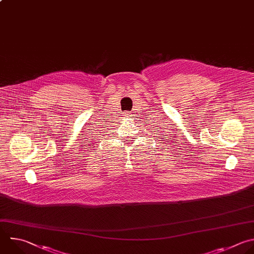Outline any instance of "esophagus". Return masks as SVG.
<instances>
[{
    "label": "esophagus",
    "instance_id": "34e87169",
    "mask_svg": "<svg viewBox=\"0 0 254 254\" xmlns=\"http://www.w3.org/2000/svg\"><path fill=\"white\" fill-rule=\"evenodd\" d=\"M124 117H125L126 119H128V118H130L131 116H130L129 113H125V114H124Z\"/></svg>",
    "mask_w": 254,
    "mask_h": 254
}]
</instances>
